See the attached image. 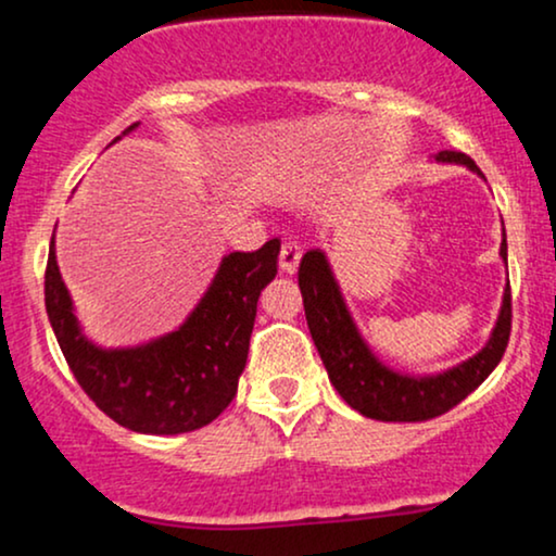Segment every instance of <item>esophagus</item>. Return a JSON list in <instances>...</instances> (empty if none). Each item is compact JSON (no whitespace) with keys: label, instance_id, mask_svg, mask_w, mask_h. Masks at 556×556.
Returning <instances> with one entry per match:
<instances>
[{"label":"esophagus","instance_id":"obj_1","mask_svg":"<svg viewBox=\"0 0 556 556\" xmlns=\"http://www.w3.org/2000/svg\"><path fill=\"white\" fill-rule=\"evenodd\" d=\"M300 256H303V248H300L298 240H285L282 251H279V269L285 274H292L298 269Z\"/></svg>","mask_w":556,"mask_h":556}]
</instances>
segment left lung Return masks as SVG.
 Segmentation results:
<instances>
[{
  "label": "left lung",
  "mask_w": 556,
  "mask_h": 556,
  "mask_svg": "<svg viewBox=\"0 0 556 556\" xmlns=\"http://www.w3.org/2000/svg\"><path fill=\"white\" fill-rule=\"evenodd\" d=\"M437 162L463 164V167L481 175L473 159L460 154V151H439ZM500 256L507 264V238H502ZM298 285L303 292L311 337H314L329 381L353 410L374 420L416 424V420H429L452 410L494 371L509 340L513 295H509L507 282L500 318L491 329L489 342L478 350L473 358L433 376L400 374L376 358L374 350L361 337L324 251L316 248V251L305 253L298 269Z\"/></svg>",
  "instance_id": "obj_1"
}]
</instances>
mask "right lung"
Masks as SVG:
<instances>
[{
	"mask_svg": "<svg viewBox=\"0 0 556 556\" xmlns=\"http://www.w3.org/2000/svg\"><path fill=\"white\" fill-rule=\"evenodd\" d=\"M132 123L125 132L136 130ZM279 240L222 258L201 303L169 334L136 348H99L83 334L73 298L49 245L47 314L83 392L125 429L154 437L212 424L238 394L258 295L277 277Z\"/></svg>",
	"mask_w": 556,
	"mask_h": 556,
	"instance_id": "obj_1",
	"label": "right lung"
}]
</instances>
